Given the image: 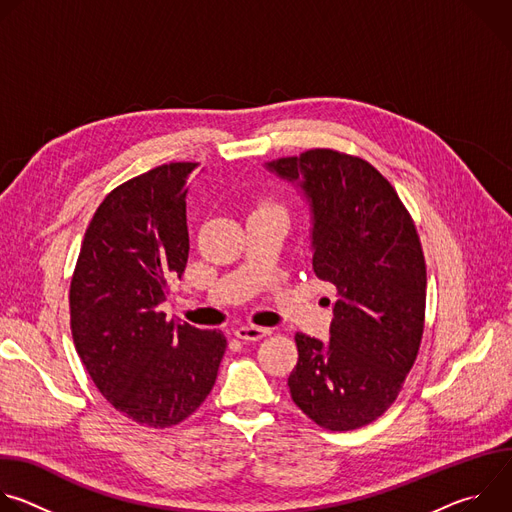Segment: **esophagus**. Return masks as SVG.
I'll return each mask as SVG.
<instances>
[{"label":"esophagus","instance_id":"1","mask_svg":"<svg viewBox=\"0 0 512 512\" xmlns=\"http://www.w3.org/2000/svg\"><path fill=\"white\" fill-rule=\"evenodd\" d=\"M267 334H271V330L261 328V326H239L235 330V336L241 338V340H247V342H257V340L265 338Z\"/></svg>","mask_w":512,"mask_h":512}]
</instances>
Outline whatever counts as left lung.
Returning a JSON list of instances; mask_svg holds the SVG:
<instances>
[{"label": "left lung", "instance_id": "8db88e82", "mask_svg": "<svg viewBox=\"0 0 512 512\" xmlns=\"http://www.w3.org/2000/svg\"><path fill=\"white\" fill-rule=\"evenodd\" d=\"M265 168L306 198L312 267L338 296L328 342L296 334L291 399L326 429L362 427L397 399L419 350L427 277L415 225L360 158L308 150Z\"/></svg>", "mask_w": 512, "mask_h": 512}]
</instances>
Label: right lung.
Instances as JSON below:
<instances>
[{
  "label": "right lung",
  "instance_id": "add662e5",
  "mask_svg": "<svg viewBox=\"0 0 512 512\" xmlns=\"http://www.w3.org/2000/svg\"><path fill=\"white\" fill-rule=\"evenodd\" d=\"M198 164H164L105 196L70 281V328L103 397L125 417L170 427L214 387L227 350L221 330L168 322V283L190 251L186 194Z\"/></svg>",
  "mask_w": 512,
  "mask_h": 512
}]
</instances>
